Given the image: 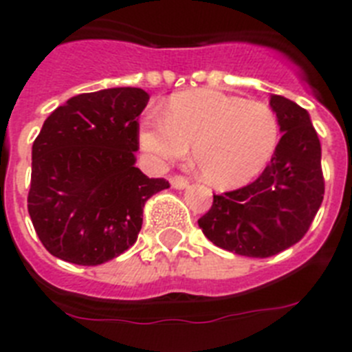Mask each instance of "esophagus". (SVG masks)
<instances>
[{"mask_svg":"<svg viewBox=\"0 0 352 352\" xmlns=\"http://www.w3.org/2000/svg\"><path fill=\"white\" fill-rule=\"evenodd\" d=\"M170 185H173V188H176V190H183V188L188 186V179L183 178V176H173V178H170Z\"/></svg>","mask_w":352,"mask_h":352,"instance_id":"34e87169","label":"esophagus"}]
</instances>
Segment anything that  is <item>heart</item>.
<instances>
[{
    "label": "heart",
    "mask_w": 352,
    "mask_h": 352,
    "mask_svg": "<svg viewBox=\"0 0 352 352\" xmlns=\"http://www.w3.org/2000/svg\"><path fill=\"white\" fill-rule=\"evenodd\" d=\"M278 120L263 102L194 89L174 95L164 120L149 114L139 129V146L157 166L183 158L194 148L201 178L219 190L256 179L278 144Z\"/></svg>",
    "instance_id": "b5f03b06"
}]
</instances>
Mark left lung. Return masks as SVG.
I'll return each instance as SVG.
<instances>
[{"mask_svg": "<svg viewBox=\"0 0 352 352\" xmlns=\"http://www.w3.org/2000/svg\"><path fill=\"white\" fill-rule=\"evenodd\" d=\"M270 105L284 133L270 166L250 185L213 195L197 220L211 243L238 256L272 257L298 243L324 197L321 142L310 114L280 95L270 96Z\"/></svg>", "mask_w": 352, "mask_h": 352, "instance_id": "obj_1", "label": "left lung"}]
</instances>
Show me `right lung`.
<instances>
[{
	"label": "right lung",
	"mask_w": 352,
	"mask_h": 352,
	"mask_svg": "<svg viewBox=\"0 0 352 352\" xmlns=\"http://www.w3.org/2000/svg\"><path fill=\"white\" fill-rule=\"evenodd\" d=\"M148 100L141 88L82 93L43 121L31 149L28 211L58 259L96 266L129 250L144 203L169 188L135 167L138 121Z\"/></svg>",
	"instance_id": "right-lung-1"
}]
</instances>
